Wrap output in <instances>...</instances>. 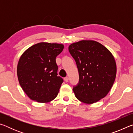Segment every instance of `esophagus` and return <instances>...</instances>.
I'll use <instances>...</instances> for the list:
<instances>
[{"instance_id": "34e87169", "label": "esophagus", "mask_w": 133, "mask_h": 133, "mask_svg": "<svg viewBox=\"0 0 133 133\" xmlns=\"http://www.w3.org/2000/svg\"><path fill=\"white\" fill-rule=\"evenodd\" d=\"M64 81L66 82H67L69 81V78L67 77H64Z\"/></svg>"}]
</instances>
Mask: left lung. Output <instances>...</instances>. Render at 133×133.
I'll return each instance as SVG.
<instances>
[{"label": "left lung", "mask_w": 133, "mask_h": 133, "mask_svg": "<svg viewBox=\"0 0 133 133\" xmlns=\"http://www.w3.org/2000/svg\"><path fill=\"white\" fill-rule=\"evenodd\" d=\"M75 58L80 80L73 89L76 97L93 104L107 95L116 79V63L110 51L100 43L83 40L69 47Z\"/></svg>", "instance_id": "1"}]
</instances>
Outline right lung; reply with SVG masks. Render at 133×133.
<instances>
[{
	"label": "right lung",
	"instance_id": "add662e5",
	"mask_svg": "<svg viewBox=\"0 0 133 133\" xmlns=\"http://www.w3.org/2000/svg\"><path fill=\"white\" fill-rule=\"evenodd\" d=\"M63 49V44L40 42L21 56L17 67L18 80L31 100L48 103L57 97L63 80L57 76L56 57Z\"/></svg>",
	"mask_w": 133,
	"mask_h": 133
}]
</instances>
